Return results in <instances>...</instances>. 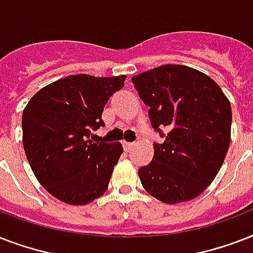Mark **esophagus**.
Returning <instances> with one entry per match:
<instances>
[{"label": "esophagus", "mask_w": 253, "mask_h": 253, "mask_svg": "<svg viewBox=\"0 0 253 253\" xmlns=\"http://www.w3.org/2000/svg\"><path fill=\"white\" fill-rule=\"evenodd\" d=\"M133 146H134V144H133V142H126V141H125V142H124L125 152H129V150H130V149H132Z\"/></svg>", "instance_id": "1"}]
</instances>
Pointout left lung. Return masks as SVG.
<instances>
[{"instance_id": "8db88e82", "label": "left lung", "mask_w": 253, "mask_h": 253, "mask_svg": "<svg viewBox=\"0 0 253 253\" xmlns=\"http://www.w3.org/2000/svg\"><path fill=\"white\" fill-rule=\"evenodd\" d=\"M156 130H168L154 144L153 161L138 170L144 189L174 205L191 201L211 185L230 148V100L206 74L165 64L133 76Z\"/></svg>"}]
</instances>
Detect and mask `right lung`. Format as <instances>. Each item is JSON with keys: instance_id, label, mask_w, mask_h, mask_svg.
<instances>
[{"instance_id": "right-lung-1", "label": "right lung", "mask_w": 253, "mask_h": 253, "mask_svg": "<svg viewBox=\"0 0 253 253\" xmlns=\"http://www.w3.org/2000/svg\"><path fill=\"white\" fill-rule=\"evenodd\" d=\"M125 75H71L35 93L23 109L22 142L38 182L56 199L88 205L107 191L123 150L120 142H93L91 130L104 125L109 97Z\"/></svg>"}]
</instances>
